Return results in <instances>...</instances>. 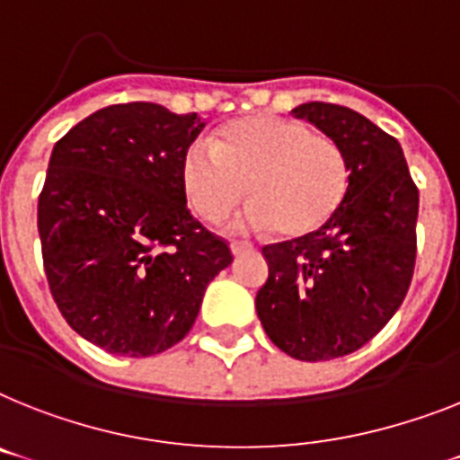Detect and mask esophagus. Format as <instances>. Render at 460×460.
Returning <instances> with one entry per match:
<instances>
[{
  "mask_svg": "<svg viewBox=\"0 0 460 460\" xmlns=\"http://www.w3.org/2000/svg\"><path fill=\"white\" fill-rule=\"evenodd\" d=\"M230 249H233L234 256H244V253L253 252V244H249V242H233Z\"/></svg>",
  "mask_w": 460,
  "mask_h": 460,
  "instance_id": "esophagus-1",
  "label": "esophagus"
}]
</instances>
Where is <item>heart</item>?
I'll use <instances>...</instances> for the list:
<instances>
[{"instance_id":"b5f03b06","label":"heart","mask_w":460,"mask_h":460,"mask_svg":"<svg viewBox=\"0 0 460 460\" xmlns=\"http://www.w3.org/2000/svg\"><path fill=\"white\" fill-rule=\"evenodd\" d=\"M348 178V159L332 136L279 115L230 121L214 147L192 143L181 159L185 199L204 221H223L252 192L249 223L275 226L287 239L329 226L345 202Z\"/></svg>"}]
</instances>
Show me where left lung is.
<instances>
[{"label": "left lung", "mask_w": 460, "mask_h": 460, "mask_svg": "<svg viewBox=\"0 0 460 460\" xmlns=\"http://www.w3.org/2000/svg\"><path fill=\"white\" fill-rule=\"evenodd\" d=\"M332 136L348 159V195L326 227L263 246L268 282L256 294L265 333L303 362L343 358L397 313L416 265L419 188L397 138L333 102L291 110Z\"/></svg>", "instance_id": "8db88e82"}]
</instances>
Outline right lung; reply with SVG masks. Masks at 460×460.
I'll use <instances>...</instances> for the list:
<instances>
[{"mask_svg": "<svg viewBox=\"0 0 460 460\" xmlns=\"http://www.w3.org/2000/svg\"><path fill=\"white\" fill-rule=\"evenodd\" d=\"M197 112L121 102L53 146L37 207L49 289L67 324L112 355L150 358L185 339L233 253L190 214L181 159Z\"/></svg>", "mask_w": 460, "mask_h": 460, "instance_id": "obj_1", "label": "right lung"}]
</instances>
